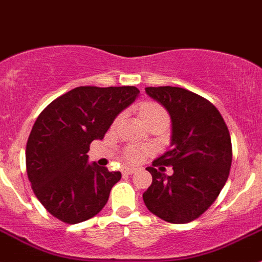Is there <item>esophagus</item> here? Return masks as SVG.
I'll return each mask as SVG.
<instances>
[{
  "instance_id": "1",
  "label": "esophagus",
  "mask_w": 262,
  "mask_h": 262,
  "mask_svg": "<svg viewBox=\"0 0 262 262\" xmlns=\"http://www.w3.org/2000/svg\"><path fill=\"white\" fill-rule=\"evenodd\" d=\"M137 168H130V167H126V168H124V171L123 172L125 173V175H133V173H136L137 172Z\"/></svg>"
}]
</instances>
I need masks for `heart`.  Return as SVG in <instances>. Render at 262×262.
Masks as SVG:
<instances>
[{
    "label": "heart",
    "mask_w": 262,
    "mask_h": 262,
    "mask_svg": "<svg viewBox=\"0 0 262 262\" xmlns=\"http://www.w3.org/2000/svg\"><path fill=\"white\" fill-rule=\"evenodd\" d=\"M141 112L143 118L148 120V119L152 118H165L167 119V114H166L165 110L157 104H144L142 105ZM119 121V118H116L115 124ZM148 149L144 147L141 146H129L124 152V160L125 162L130 163V165H136V163H139L144 158V156L147 155Z\"/></svg>",
    "instance_id": "heart-1"
}]
</instances>
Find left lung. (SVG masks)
<instances>
[{"label":"left lung","instance_id":"left-lung-1","mask_svg":"<svg viewBox=\"0 0 262 262\" xmlns=\"http://www.w3.org/2000/svg\"><path fill=\"white\" fill-rule=\"evenodd\" d=\"M146 92L170 114L172 148L146 168L152 184L143 194L144 204L163 221L189 223L215 202L228 179L229 130L218 109L194 92L172 86L146 87ZM162 165H172L173 175L161 173Z\"/></svg>","mask_w":262,"mask_h":262}]
</instances>
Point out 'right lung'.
I'll list each match as a JSON object with an SVG mask.
<instances>
[{
  "label": "right lung",
  "mask_w": 262,
  "mask_h": 262,
  "mask_svg": "<svg viewBox=\"0 0 262 262\" xmlns=\"http://www.w3.org/2000/svg\"><path fill=\"white\" fill-rule=\"evenodd\" d=\"M138 94L134 86H80L38 116L26 143V171L34 194L53 216L76 224L105 207L121 173L89 163L87 152Z\"/></svg>",
  "instance_id": "add662e5"
}]
</instances>
